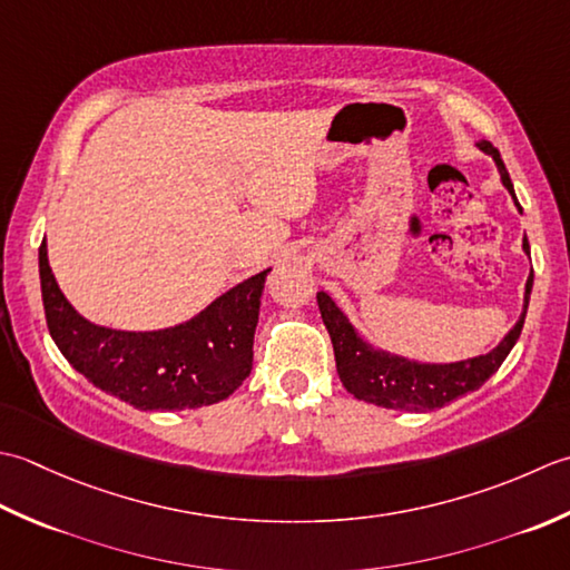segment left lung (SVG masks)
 Instances as JSON below:
<instances>
[{
  "instance_id": "1",
  "label": "left lung",
  "mask_w": 570,
  "mask_h": 570,
  "mask_svg": "<svg viewBox=\"0 0 570 570\" xmlns=\"http://www.w3.org/2000/svg\"><path fill=\"white\" fill-rule=\"evenodd\" d=\"M480 149L492 155L497 161V169L502 174V184L514 196L512 179L504 167L502 157H499L497 147L482 139ZM517 202V196H514ZM519 206V202H517ZM521 208V206H519ZM524 250L529 253V243L524 236ZM533 273L527 281V297H524V312H521L519 322L512 327L497 350L490 354L468 358V362L455 364H417L409 362L403 356H393L389 352H379L374 346L366 344L362 336L354 332V327L342 315V309L334 305L327 293H317V305L322 312L324 327H327L334 346L336 358V374H340L344 389L354 393V399L383 405V409L393 411H435L443 409L450 401H455L464 393L480 389L482 383L490 379L494 371L502 366L507 354L512 352L517 344L521 327H524L529 295H531Z\"/></svg>"
}]
</instances>
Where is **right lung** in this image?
<instances>
[{"mask_svg":"<svg viewBox=\"0 0 570 570\" xmlns=\"http://www.w3.org/2000/svg\"><path fill=\"white\" fill-rule=\"evenodd\" d=\"M268 273L243 281L179 327L118 332L78 315L56 285L46 240L39 248L43 312L56 346L90 383L139 411L202 409L246 381Z\"/></svg>","mask_w":570,"mask_h":570,"instance_id":"add662e5","label":"right lung"}]
</instances>
